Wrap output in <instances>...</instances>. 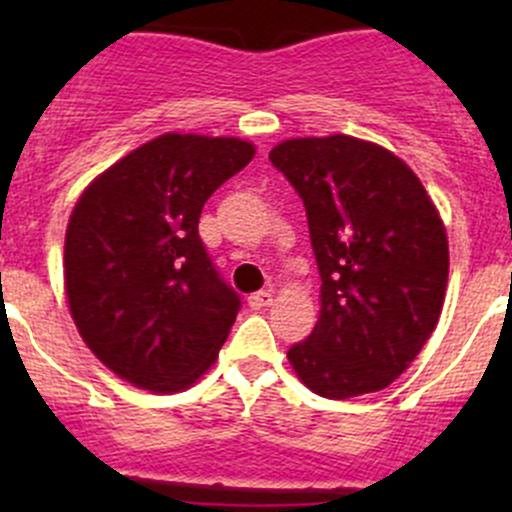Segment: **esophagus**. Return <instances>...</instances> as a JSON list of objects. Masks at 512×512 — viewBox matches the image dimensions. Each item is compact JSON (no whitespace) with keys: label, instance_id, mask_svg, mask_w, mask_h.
Segmentation results:
<instances>
[{"label":"esophagus","instance_id":"obj_1","mask_svg":"<svg viewBox=\"0 0 512 512\" xmlns=\"http://www.w3.org/2000/svg\"><path fill=\"white\" fill-rule=\"evenodd\" d=\"M247 304H250L252 309L270 307V304H272V292H270V289H262V292L250 294V297H247Z\"/></svg>","mask_w":512,"mask_h":512}]
</instances>
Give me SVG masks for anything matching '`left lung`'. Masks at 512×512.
I'll return each mask as SVG.
<instances>
[{
  "mask_svg": "<svg viewBox=\"0 0 512 512\" xmlns=\"http://www.w3.org/2000/svg\"><path fill=\"white\" fill-rule=\"evenodd\" d=\"M307 210L322 277L319 322L287 359L324 399L399 379L441 317L446 227L414 170L352 136L292 138L270 153Z\"/></svg>",
  "mask_w": 512,
  "mask_h": 512,
  "instance_id": "8db88e82",
  "label": "left lung"
}]
</instances>
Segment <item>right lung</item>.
<instances>
[{"mask_svg":"<svg viewBox=\"0 0 512 512\" xmlns=\"http://www.w3.org/2000/svg\"><path fill=\"white\" fill-rule=\"evenodd\" d=\"M255 156L240 138L165 133L101 173L66 227L71 317L103 364L138 389L180 391L205 374L240 312L198 223Z\"/></svg>","mask_w":512,"mask_h":512,"instance_id":"1","label":"right lung"}]
</instances>
